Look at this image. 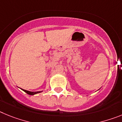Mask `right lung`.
<instances>
[{"label":"right lung","instance_id":"right-lung-1","mask_svg":"<svg viewBox=\"0 0 122 122\" xmlns=\"http://www.w3.org/2000/svg\"><path fill=\"white\" fill-rule=\"evenodd\" d=\"M24 92H25V93H27V94L30 95H35L36 93H41L43 91H38V92H30V91H28V90H24V89H22Z\"/></svg>","mask_w":122,"mask_h":122}]
</instances>
